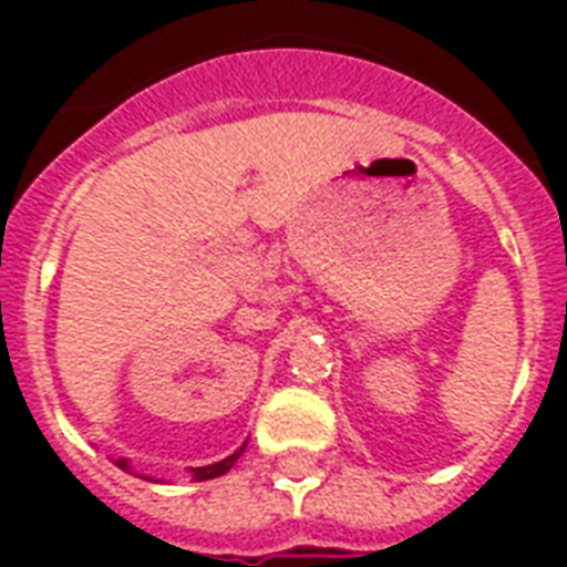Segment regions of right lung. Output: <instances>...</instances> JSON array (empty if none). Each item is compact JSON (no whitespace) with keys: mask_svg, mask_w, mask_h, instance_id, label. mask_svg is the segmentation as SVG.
<instances>
[{"mask_svg":"<svg viewBox=\"0 0 567 567\" xmlns=\"http://www.w3.org/2000/svg\"><path fill=\"white\" fill-rule=\"evenodd\" d=\"M243 450H246V446H243ZM243 450H236L234 455H227V458H224V462L209 464V467H194V471H190V474H194V480H212V476H221V474H227V471H230V467H234V462H236V458H239V452H243ZM117 464H121V467H124V471H127V462H124V458H117Z\"/></svg>","mask_w":567,"mask_h":567,"instance_id":"add662e5","label":"right lung"}]
</instances>
